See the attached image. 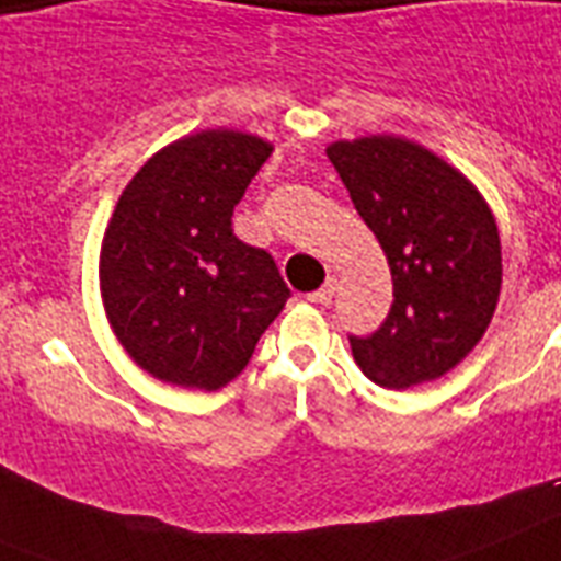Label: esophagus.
Instances as JSON below:
<instances>
[{"mask_svg": "<svg viewBox=\"0 0 561 561\" xmlns=\"http://www.w3.org/2000/svg\"><path fill=\"white\" fill-rule=\"evenodd\" d=\"M334 290H336V279H334V276H331V279H328L320 290H313V294L308 296V299H311V302L328 305V302H331V299H334Z\"/></svg>", "mask_w": 561, "mask_h": 561, "instance_id": "esophagus-1", "label": "esophagus"}]
</instances>
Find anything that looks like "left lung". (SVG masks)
<instances>
[{"label": "left lung", "instance_id": "obj_1", "mask_svg": "<svg viewBox=\"0 0 561 561\" xmlns=\"http://www.w3.org/2000/svg\"><path fill=\"white\" fill-rule=\"evenodd\" d=\"M328 158L389 259L394 302L348 334L354 363L386 389L446 375L484 336L502 290L499 227L476 186L400 138L340 140Z\"/></svg>", "mask_w": 561, "mask_h": 561}]
</instances>
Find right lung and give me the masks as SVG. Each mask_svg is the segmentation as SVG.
I'll use <instances>...</instances> for the list:
<instances>
[{"mask_svg":"<svg viewBox=\"0 0 561 561\" xmlns=\"http://www.w3.org/2000/svg\"><path fill=\"white\" fill-rule=\"evenodd\" d=\"M271 158L241 131L161 149L123 190L100 253L108 322L158 380L216 391L244 371L288 302L273 256L233 233V209Z\"/></svg>","mask_w":561,"mask_h":561,"instance_id":"1","label":"right lung"}]
</instances>
